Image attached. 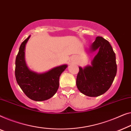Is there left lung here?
<instances>
[{
	"mask_svg": "<svg viewBox=\"0 0 131 131\" xmlns=\"http://www.w3.org/2000/svg\"><path fill=\"white\" fill-rule=\"evenodd\" d=\"M92 51L99 52L91 66L79 67L77 86L82 94L89 97H98L106 93L113 83L117 72L116 55L107 40L97 37L91 46Z\"/></svg>",
	"mask_w": 131,
	"mask_h": 131,
	"instance_id": "obj_1",
	"label": "left lung"
}]
</instances>
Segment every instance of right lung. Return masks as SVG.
Instances as JSON below:
<instances>
[{
  "mask_svg": "<svg viewBox=\"0 0 131 131\" xmlns=\"http://www.w3.org/2000/svg\"><path fill=\"white\" fill-rule=\"evenodd\" d=\"M30 36L20 46L15 60L16 80L25 94L37 102L46 100L53 97L59 86V77L67 68L63 65L53 68L43 73H37L29 70L25 61V47Z\"/></svg>",
  "mask_w": 131,
  "mask_h": 131,
  "instance_id": "add662e5",
  "label": "right lung"
}]
</instances>
